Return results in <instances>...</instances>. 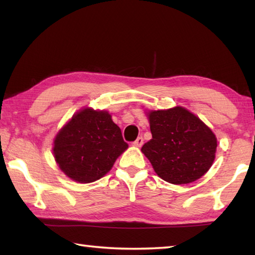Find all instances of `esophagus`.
Returning a JSON list of instances; mask_svg holds the SVG:
<instances>
[{
  "label": "esophagus",
  "instance_id": "34e87169",
  "mask_svg": "<svg viewBox=\"0 0 255 255\" xmlns=\"http://www.w3.org/2000/svg\"><path fill=\"white\" fill-rule=\"evenodd\" d=\"M142 144H143V138H142V137H138V138L132 142L133 147H137V148H140Z\"/></svg>",
  "mask_w": 255,
  "mask_h": 255
}]
</instances>
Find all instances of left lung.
<instances>
[{
	"label": "left lung",
	"mask_w": 255,
	"mask_h": 255,
	"mask_svg": "<svg viewBox=\"0 0 255 255\" xmlns=\"http://www.w3.org/2000/svg\"><path fill=\"white\" fill-rule=\"evenodd\" d=\"M152 139L142 153L162 180L175 185L197 181L213 165L217 138L200 119L182 106L149 111Z\"/></svg>",
	"instance_id": "1"
}]
</instances>
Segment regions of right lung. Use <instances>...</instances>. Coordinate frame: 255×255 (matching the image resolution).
Instances as JSON below:
<instances>
[{
    "mask_svg": "<svg viewBox=\"0 0 255 255\" xmlns=\"http://www.w3.org/2000/svg\"><path fill=\"white\" fill-rule=\"evenodd\" d=\"M128 144L107 111L80 110L53 140V156L60 170L78 183H92L111 171Z\"/></svg>",
    "mask_w": 255,
    "mask_h": 255,
    "instance_id": "1",
    "label": "right lung"
}]
</instances>
